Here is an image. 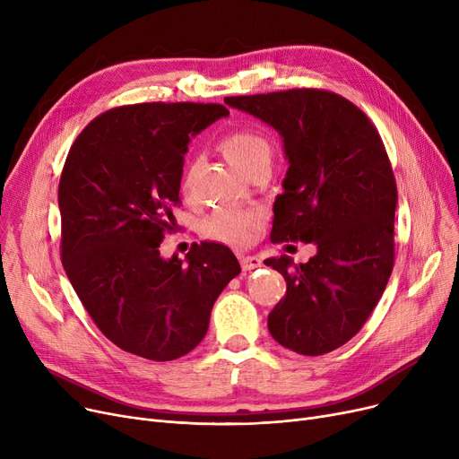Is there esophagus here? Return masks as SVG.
Instances as JSON below:
<instances>
[{
  "instance_id": "1",
  "label": "esophagus",
  "mask_w": 459,
  "mask_h": 459,
  "mask_svg": "<svg viewBox=\"0 0 459 459\" xmlns=\"http://www.w3.org/2000/svg\"><path fill=\"white\" fill-rule=\"evenodd\" d=\"M239 264H242V270L244 272H251V270H256V268L262 266V260H260V256L247 255V256L239 258Z\"/></svg>"
}]
</instances>
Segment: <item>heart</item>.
Instances as JSON below:
<instances>
[{"label":"heart","instance_id":"1","mask_svg":"<svg viewBox=\"0 0 459 459\" xmlns=\"http://www.w3.org/2000/svg\"><path fill=\"white\" fill-rule=\"evenodd\" d=\"M220 151L236 169L249 177L258 171H268L273 158V143L262 132L236 130L220 141ZM193 175H195V169H193V165H187L182 177V191L186 195L191 193ZM256 223L258 213L255 210L225 206L213 210L204 217L201 223V232L206 238L215 239V242L239 246L247 242Z\"/></svg>","mask_w":459,"mask_h":459}]
</instances>
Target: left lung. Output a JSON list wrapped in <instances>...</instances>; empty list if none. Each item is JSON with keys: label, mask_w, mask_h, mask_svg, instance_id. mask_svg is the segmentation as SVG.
Masks as SVG:
<instances>
[{"label": "left lung", "mask_w": 459, "mask_h": 459, "mask_svg": "<svg viewBox=\"0 0 459 459\" xmlns=\"http://www.w3.org/2000/svg\"><path fill=\"white\" fill-rule=\"evenodd\" d=\"M225 104L275 128L288 171L273 204V244H315L296 266L286 255L266 266L286 281L268 316L273 339L299 355H324L365 325L394 266L393 167L370 118L322 89L229 96Z\"/></svg>", "instance_id": "obj_1"}]
</instances>
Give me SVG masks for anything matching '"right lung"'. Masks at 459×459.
Returning <instances> with one entry per match:
<instances>
[{"label": "right lung", "instance_id": "1", "mask_svg": "<svg viewBox=\"0 0 459 459\" xmlns=\"http://www.w3.org/2000/svg\"><path fill=\"white\" fill-rule=\"evenodd\" d=\"M221 104L149 102L113 108L72 144L61 180V260L89 316L108 339L151 360H175L204 339L210 312L239 273L215 242L165 260L189 139Z\"/></svg>", "mask_w": 459, "mask_h": 459}]
</instances>
